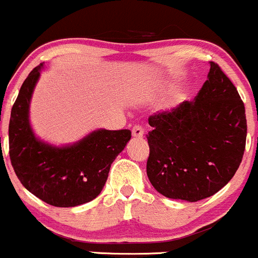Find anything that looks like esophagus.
Instances as JSON below:
<instances>
[{"instance_id": "34e87169", "label": "esophagus", "mask_w": 258, "mask_h": 258, "mask_svg": "<svg viewBox=\"0 0 258 258\" xmlns=\"http://www.w3.org/2000/svg\"><path fill=\"white\" fill-rule=\"evenodd\" d=\"M132 134H133L134 138H141V137H143L144 134V129L142 125H134L133 129H132Z\"/></svg>"}]
</instances>
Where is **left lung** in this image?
Returning <instances> with one entry per match:
<instances>
[{
  "mask_svg": "<svg viewBox=\"0 0 258 258\" xmlns=\"http://www.w3.org/2000/svg\"><path fill=\"white\" fill-rule=\"evenodd\" d=\"M148 122L147 175L166 198L203 200L237 172L246 148V110L215 62L192 101L152 115Z\"/></svg>",
  "mask_w": 258,
  "mask_h": 258,
  "instance_id": "obj_1",
  "label": "left lung"
}]
</instances>
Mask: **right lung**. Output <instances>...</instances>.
Returning <instances> with one entry per match:
<instances>
[{"label":"right lung","instance_id":"1","mask_svg":"<svg viewBox=\"0 0 258 258\" xmlns=\"http://www.w3.org/2000/svg\"><path fill=\"white\" fill-rule=\"evenodd\" d=\"M41 67L43 63L29 73L12 106L10 159L17 178L36 198L53 207H77L101 192L111 163L132 132L102 129L63 148L38 141L29 124V104Z\"/></svg>","mask_w":258,"mask_h":258}]
</instances>
